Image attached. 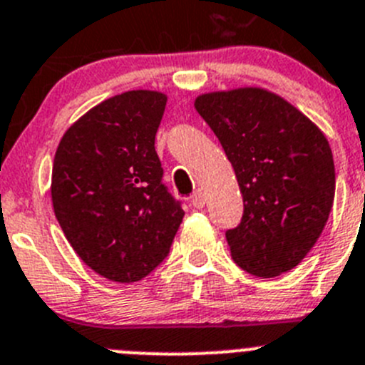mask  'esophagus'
Masks as SVG:
<instances>
[{"instance_id":"esophagus-1","label":"esophagus","mask_w":365,"mask_h":365,"mask_svg":"<svg viewBox=\"0 0 365 365\" xmlns=\"http://www.w3.org/2000/svg\"><path fill=\"white\" fill-rule=\"evenodd\" d=\"M192 205L196 207V209H203V207H205V194H203L202 190H196V192L192 194Z\"/></svg>"}]
</instances>
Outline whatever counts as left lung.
<instances>
[{"instance_id": "1", "label": "left lung", "mask_w": 365, "mask_h": 365, "mask_svg": "<svg viewBox=\"0 0 365 365\" xmlns=\"http://www.w3.org/2000/svg\"><path fill=\"white\" fill-rule=\"evenodd\" d=\"M194 108L236 173L243 217L227 230L232 259L248 274L275 277L304 259L335 198V163L324 133L263 88L203 93Z\"/></svg>"}]
</instances>
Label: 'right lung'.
Masks as SVG:
<instances>
[{
  "label": "right lung",
  "instance_id": "1",
  "mask_svg": "<svg viewBox=\"0 0 365 365\" xmlns=\"http://www.w3.org/2000/svg\"><path fill=\"white\" fill-rule=\"evenodd\" d=\"M167 95L133 90L91 108L66 129L52 169L61 229L93 272L135 282L167 257L183 209L162 183L155 136Z\"/></svg>",
  "mask_w": 365,
  "mask_h": 365
}]
</instances>
